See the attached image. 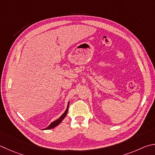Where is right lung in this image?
<instances>
[{
	"label": "right lung",
	"mask_w": 155,
	"mask_h": 155,
	"mask_svg": "<svg viewBox=\"0 0 155 155\" xmlns=\"http://www.w3.org/2000/svg\"><path fill=\"white\" fill-rule=\"evenodd\" d=\"M68 106H69V103L68 104V106H67V108L66 110V111L64 112V113L61 115V116L59 118V119H58L57 120H54V121L52 122L51 124L47 127H46L45 129H52V128H54L55 127H56L57 125H58L61 122V120H62L64 118H65V117L66 116L67 113H68Z\"/></svg>",
	"instance_id": "right-lung-1"
}]
</instances>
